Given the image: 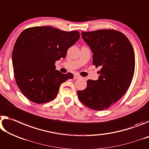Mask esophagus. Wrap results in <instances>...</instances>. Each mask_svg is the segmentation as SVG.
Instances as JSON below:
<instances>
[{"mask_svg": "<svg viewBox=\"0 0 149 149\" xmlns=\"http://www.w3.org/2000/svg\"><path fill=\"white\" fill-rule=\"evenodd\" d=\"M80 77L79 76V75L75 74V75H74V77H73V79H74V80H76V79H80Z\"/></svg>", "mask_w": 149, "mask_h": 149, "instance_id": "esophagus-1", "label": "esophagus"}]
</instances>
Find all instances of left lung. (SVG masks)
<instances>
[{"label":"left lung","instance_id":"obj_1","mask_svg":"<svg viewBox=\"0 0 149 149\" xmlns=\"http://www.w3.org/2000/svg\"><path fill=\"white\" fill-rule=\"evenodd\" d=\"M94 53L93 65L101 69L97 80H88L87 86L77 92L80 101L88 108L101 111L116 103L127 91L135 71L133 48L120 31L99 30L81 33Z\"/></svg>","mask_w":149,"mask_h":149}]
</instances>
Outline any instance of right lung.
Masks as SVG:
<instances>
[{
    "instance_id": "add662e5",
    "label": "right lung",
    "mask_w": 149,
    "mask_h": 149,
    "mask_svg": "<svg viewBox=\"0 0 149 149\" xmlns=\"http://www.w3.org/2000/svg\"><path fill=\"white\" fill-rule=\"evenodd\" d=\"M78 31H65L51 26L24 30L13 52L16 84L30 101L43 104L57 96L63 82L73 79L70 72L55 70V62L65 58L68 49L79 40Z\"/></svg>"
}]
</instances>
